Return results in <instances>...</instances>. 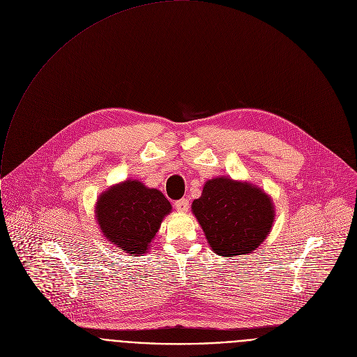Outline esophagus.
Returning a JSON list of instances; mask_svg holds the SVG:
<instances>
[{"mask_svg": "<svg viewBox=\"0 0 357 357\" xmlns=\"http://www.w3.org/2000/svg\"><path fill=\"white\" fill-rule=\"evenodd\" d=\"M175 208L181 213H186L189 210V202L188 199H181L178 202H175Z\"/></svg>", "mask_w": 357, "mask_h": 357, "instance_id": "esophagus-1", "label": "esophagus"}]
</instances>
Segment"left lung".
<instances>
[{
	"instance_id": "obj_1",
	"label": "left lung",
	"mask_w": 357,
	"mask_h": 357,
	"mask_svg": "<svg viewBox=\"0 0 357 357\" xmlns=\"http://www.w3.org/2000/svg\"><path fill=\"white\" fill-rule=\"evenodd\" d=\"M192 211L210 248L224 257L253 253L270 234L275 217L264 190L225 176L206 182Z\"/></svg>"
}]
</instances>
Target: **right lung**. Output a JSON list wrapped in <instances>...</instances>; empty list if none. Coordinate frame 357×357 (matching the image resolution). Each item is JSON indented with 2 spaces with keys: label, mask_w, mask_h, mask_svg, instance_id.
<instances>
[{
  "label": "right lung",
  "mask_w": 357,
  "mask_h": 357,
  "mask_svg": "<svg viewBox=\"0 0 357 357\" xmlns=\"http://www.w3.org/2000/svg\"><path fill=\"white\" fill-rule=\"evenodd\" d=\"M171 210V203L160 190L128 179L100 195L96 220L108 242L128 255L142 256Z\"/></svg>",
  "instance_id": "add662e5"
}]
</instances>
